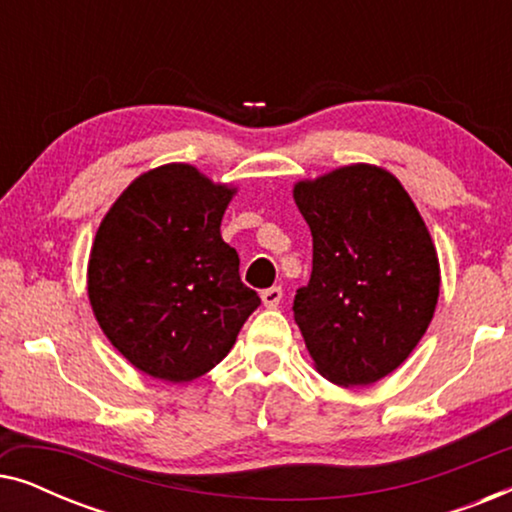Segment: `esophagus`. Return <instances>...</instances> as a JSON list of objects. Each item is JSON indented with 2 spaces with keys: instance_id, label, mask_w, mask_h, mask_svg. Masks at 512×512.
<instances>
[{
  "instance_id": "1",
  "label": "esophagus",
  "mask_w": 512,
  "mask_h": 512,
  "mask_svg": "<svg viewBox=\"0 0 512 512\" xmlns=\"http://www.w3.org/2000/svg\"><path fill=\"white\" fill-rule=\"evenodd\" d=\"M261 300H263L265 307L275 310V307L282 303V286H270V289H265L261 293Z\"/></svg>"
}]
</instances>
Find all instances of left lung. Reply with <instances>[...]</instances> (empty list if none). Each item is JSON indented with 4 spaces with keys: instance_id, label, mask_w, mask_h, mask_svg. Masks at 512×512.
Segmentation results:
<instances>
[{
    "instance_id": "left-lung-1",
    "label": "left lung",
    "mask_w": 512,
    "mask_h": 512,
    "mask_svg": "<svg viewBox=\"0 0 512 512\" xmlns=\"http://www.w3.org/2000/svg\"><path fill=\"white\" fill-rule=\"evenodd\" d=\"M312 230V275L293 319L314 368L340 387L394 373L429 328L438 254L415 202L377 165H345L293 186Z\"/></svg>"
}]
</instances>
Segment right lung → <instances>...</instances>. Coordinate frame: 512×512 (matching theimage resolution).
<instances>
[{
	"label": "right lung",
	"instance_id": "1",
	"mask_svg": "<svg viewBox=\"0 0 512 512\" xmlns=\"http://www.w3.org/2000/svg\"><path fill=\"white\" fill-rule=\"evenodd\" d=\"M233 195L198 167L160 165L139 174L97 228L88 261L93 314L111 345L156 380L209 373L261 305L221 237Z\"/></svg>",
	"mask_w": 512,
	"mask_h": 512
}]
</instances>
